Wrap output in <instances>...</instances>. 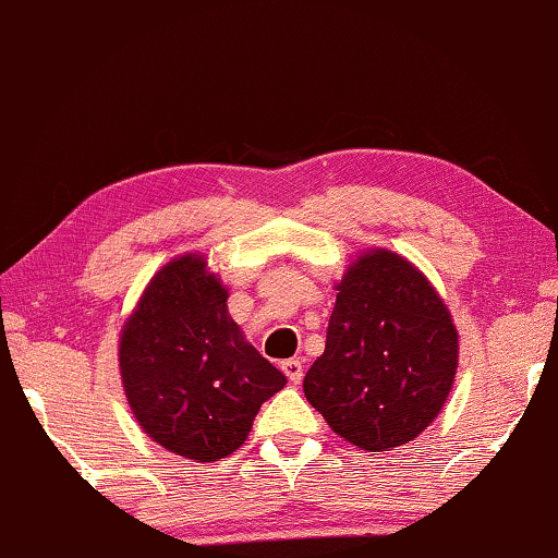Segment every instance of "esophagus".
<instances>
[{
  "label": "esophagus",
  "mask_w": 558,
  "mask_h": 558,
  "mask_svg": "<svg viewBox=\"0 0 558 558\" xmlns=\"http://www.w3.org/2000/svg\"><path fill=\"white\" fill-rule=\"evenodd\" d=\"M281 369H284L287 380L294 383V385H298V383L302 380V375H305V364H302L300 356H294V360L281 362Z\"/></svg>",
  "instance_id": "34e87169"
}]
</instances>
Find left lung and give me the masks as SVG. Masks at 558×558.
<instances>
[{
	"instance_id": "obj_1",
	"label": "left lung",
	"mask_w": 558,
	"mask_h": 558,
	"mask_svg": "<svg viewBox=\"0 0 558 558\" xmlns=\"http://www.w3.org/2000/svg\"><path fill=\"white\" fill-rule=\"evenodd\" d=\"M336 290L326 349L302 383L305 398L362 450L411 442L452 388L450 313L424 274L390 251L364 253Z\"/></svg>"
}]
</instances>
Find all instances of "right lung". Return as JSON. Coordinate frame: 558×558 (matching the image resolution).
<instances>
[{
    "mask_svg": "<svg viewBox=\"0 0 558 558\" xmlns=\"http://www.w3.org/2000/svg\"><path fill=\"white\" fill-rule=\"evenodd\" d=\"M121 377L136 422L157 445L211 463L247 439L287 377L243 339L227 290L202 256L170 260L121 333Z\"/></svg>",
    "mask_w": 558,
    "mask_h": 558,
    "instance_id": "1",
    "label": "right lung"
}]
</instances>
